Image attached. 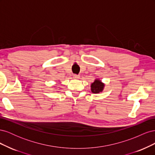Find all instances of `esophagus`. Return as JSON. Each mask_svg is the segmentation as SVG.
I'll use <instances>...</instances> for the list:
<instances>
[{
    "instance_id": "34e87169",
    "label": "esophagus",
    "mask_w": 155,
    "mask_h": 155,
    "mask_svg": "<svg viewBox=\"0 0 155 155\" xmlns=\"http://www.w3.org/2000/svg\"><path fill=\"white\" fill-rule=\"evenodd\" d=\"M73 78H74V79H79V78H80V76H78V75L74 74V76H73Z\"/></svg>"
}]
</instances>
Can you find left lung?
Returning <instances> with one entry per match:
<instances>
[{"instance_id":"left-lung-1","label":"left lung","mask_w":155,"mask_h":155,"mask_svg":"<svg viewBox=\"0 0 155 155\" xmlns=\"http://www.w3.org/2000/svg\"><path fill=\"white\" fill-rule=\"evenodd\" d=\"M91 91L94 94H100L104 91L105 88V83H103L100 79L96 78L94 81L91 83Z\"/></svg>"}]
</instances>
